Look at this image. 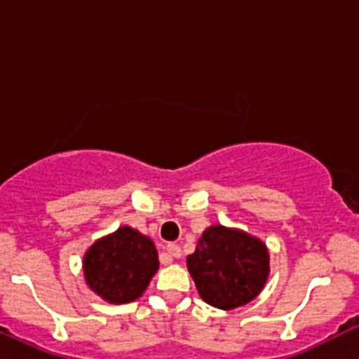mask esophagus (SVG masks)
<instances>
[{"mask_svg": "<svg viewBox=\"0 0 359 359\" xmlns=\"http://www.w3.org/2000/svg\"><path fill=\"white\" fill-rule=\"evenodd\" d=\"M167 251L170 257L174 258H179L180 255H182V251H180V246L177 245V243H167Z\"/></svg>", "mask_w": 359, "mask_h": 359, "instance_id": "34e87169", "label": "esophagus"}]
</instances>
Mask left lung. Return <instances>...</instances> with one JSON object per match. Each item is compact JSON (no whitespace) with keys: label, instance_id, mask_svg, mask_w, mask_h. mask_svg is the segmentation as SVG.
Here are the masks:
<instances>
[{"label":"left lung","instance_id":"obj_1","mask_svg":"<svg viewBox=\"0 0 359 359\" xmlns=\"http://www.w3.org/2000/svg\"><path fill=\"white\" fill-rule=\"evenodd\" d=\"M197 290L209 306L236 309L262 292L269 278V250L250 234L211 226L187 257Z\"/></svg>","mask_w":359,"mask_h":359}]
</instances>
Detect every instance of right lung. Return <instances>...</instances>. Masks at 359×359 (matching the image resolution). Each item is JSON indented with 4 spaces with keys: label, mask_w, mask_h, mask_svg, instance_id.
Masks as SVG:
<instances>
[{
    "label": "right lung",
    "mask_w": 359,
    "mask_h": 359,
    "mask_svg": "<svg viewBox=\"0 0 359 359\" xmlns=\"http://www.w3.org/2000/svg\"><path fill=\"white\" fill-rule=\"evenodd\" d=\"M156 269L154 241L128 226L94 243L84 257L86 282L111 304L137 300Z\"/></svg>",
    "instance_id": "obj_1"
}]
</instances>
